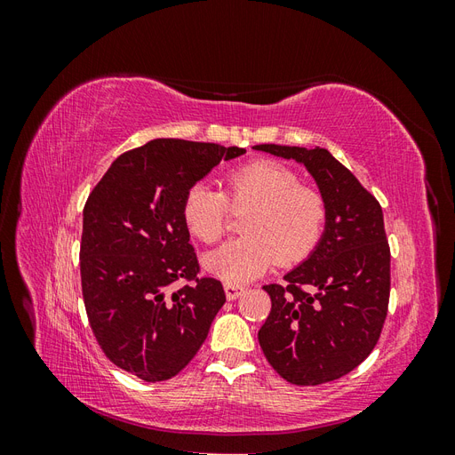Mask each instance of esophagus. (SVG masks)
<instances>
[{"label":"esophagus","instance_id":"34e87169","mask_svg":"<svg viewBox=\"0 0 455 455\" xmlns=\"http://www.w3.org/2000/svg\"><path fill=\"white\" fill-rule=\"evenodd\" d=\"M224 291H226V298H228V299H237V298L244 292V286H239V284H224Z\"/></svg>","mask_w":455,"mask_h":455}]
</instances>
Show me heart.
I'll return each mask as SVG.
<instances>
[{
    "instance_id": "obj_1",
    "label": "heart",
    "mask_w": 455,
    "mask_h": 455,
    "mask_svg": "<svg viewBox=\"0 0 455 455\" xmlns=\"http://www.w3.org/2000/svg\"><path fill=\"white\" fill-rule=\"evenodd\" d=\"M229 201L235 209L252 204L243 220L244 235L203 258L204 269L226 284H244L261 277L277 259L296 264L319 244L328 218L319 189L301 186L286 164L258 159L239 164L226 176V194L209 182L189 186L182 201V220L201 243L224 235Z\"/></svg>"
}]
</instances>
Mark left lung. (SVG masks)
Instances as JSON below:
<instances>
[{
	"label": "left lung",
	"mask_w": 455,
	"mask_h": 455,
	"mask_svg": "<svg viewBox=\"0 0 455 455\" xmlns=\"http://www.w3.org/2000/svg\"><path fill=\"white\" fill-rule=\"evenodd\" d=\"M254 149L304 164L328 206L315 251L284 275V284L264 286L271 311L258 332L259 347L286 381H334L376 347L387 316L391 252L381 206L324 148Z\"/></svg>",
	"instance_id": "obj_1"
}]
</instances>
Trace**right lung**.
<instances>
[{"label": "right lung", "mask_w": 455, "mask_h": 455, "mask_svg": "<svg viewBox=\"0 0 455 455\" xmlns=\"http://www.w3.org/2000/svg\"><path fill=\"white\" fill-rule=\"evenodd\" d=\"M243 148L156 139L119 156L84 209L81 288L92 334L116 366L144 381L176 376L226 304L222 283L199 279L182 220L189 186ZM178 280L188 284L173 291Z\"/></svg>", "instance_id": "1"}]
</instances>
